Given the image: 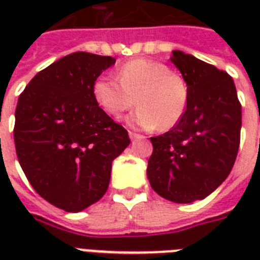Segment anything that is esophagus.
I'll return each instance as SVG.
<instances>
[{"label":"esophagus","instance_id":"obj_1","mask_svg":"<svg viewBox=\"0 0 260 260\" xmlns=\"http://www.w3.org/2000/svg\"><path fill=\"white\" fill-rule=\"evenodd\" d=\"M129 138L131 140H136V139H144V136L143 135L135 134V132H129Z\"/></svg>","mask_w":260,"mask_h":260}]
</instances>
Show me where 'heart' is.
I'll return each mask as SVG.
<instances>
[{
	"label": "heart",
	"instance_id": "obj_1",
	"mask_svg": "<svg viewBox=\"0 0 260 260\" xmlns=\"http://www.w3.org/2000/svg\"><path fill=\"white\" fill-rule=\"evenodd\" d=\"M98 105L118 117L139 105L126 122L138 129H171L181 121L189 104V86L185 78L170 71L165 63L134 59L118 69V78L101 75L93 85Z\"/></svg>",
	"mask_w": 260,
	"mask_h": 260
}]
</instances>
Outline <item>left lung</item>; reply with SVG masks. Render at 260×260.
Instances as JSON below:
<instances>
[{
	"instance_id": "8db88e82",
	"label": "left lung",
	"mask_w": 260,
	"mask_h": 260,
	"mask_svg": "<svg viewBox=\"0 0 260 260\" xmlns=\"http://www.w3.org/2000/svg\"><path fill=\"white\" fill-rule=\"evenodd\" d=\"M170 59L187 82L189 104L173 129L151 138L147 177L160 197L190 204L230 175L240 144L242 105L225 71L178 50Z\"/></svg>"
}]
</instances>
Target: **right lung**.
<instances>
[{"label": "right lung", "instance_id": "obj_1", "mask_svg": "<svg viewBox=\"0 0 260 260\" xmlns=\"http://www.w3.org/2000/svg\"><path fill=\"white\" fill-rule=\"evenodd\" d=\"M114 63L74 52L38 73L18 97L13 136L20 166L40 197L66 212L101 200L112 162L131 143L93 94L95 79Z\"/></svg>", "mask_w": 260, "mask_h": 260}]
</instances>
